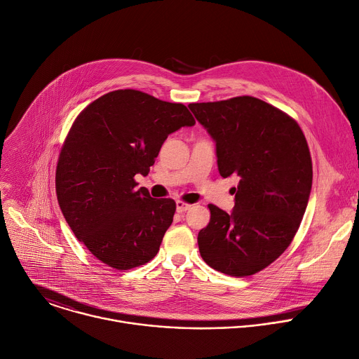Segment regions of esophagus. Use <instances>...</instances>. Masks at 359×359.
I'll return each instance as SVG.
<instances>
[{
    "mask_svg": "<svg viewBox=\"0 0 359 359\" xmlns=\"http://www.w3.org/2000/svg\"><path fill=\"white\" fill-rule=\"evenodd\" d=\"M191 206H192V205H189V203H185V202H182V201H177V212H180V213L187 212Z\"/></svg>",
    "mask_w": 359,
    "mask_h": 359,
    "instance_id": "34e87169",
    "label": "esophagus"
}]
</instances>
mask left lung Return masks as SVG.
<instances>
[{"mask_svg":"<svg viewBox=\"0 0 359 359\" xmlns=\"http://www.w3.org/2000/svg\"><path fill=\"white\" fill-rule=\"evenodd\" d=\"M188 107L215 141L219 174L239 177L231 213L209 205L201 256L225 274H255L289 248L304 217L313 184L306 137L296 120L252 96Z\"/></svg>","mask_w":359,"mask_h":359,"instance_id":"obj_1","label":"left lung"}]
</instances>
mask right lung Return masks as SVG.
<instances>
[{
	"label": "right lung",
	"instance_id": "1",
	"mask_svg": "<svg viewBox=\"0 0 359 359\" xmlns=\"http://www.w3.org/2000/svg\"><path fill=\"white\" fill-rule=\"evenodd\" d=\"M194 124L184 104L133 89L99 97L75 120L57 161V202L72 232L104 264L128 270L158 253L175 202L137 189L134 177L149 174L171 133Z\"/></svg>",
	"mask_w": 359,
	"mask_h": 359
}]
</instances>
